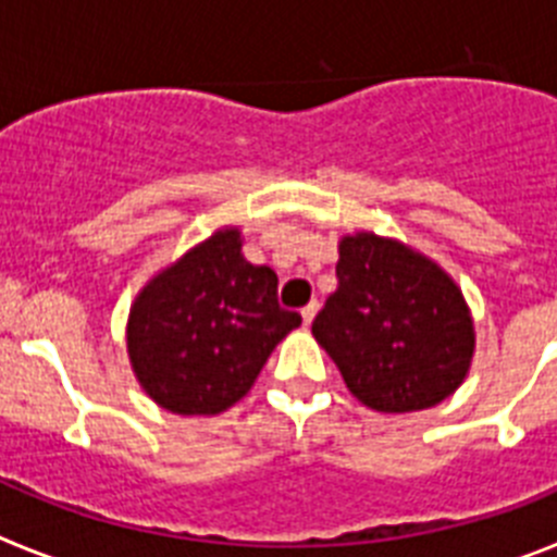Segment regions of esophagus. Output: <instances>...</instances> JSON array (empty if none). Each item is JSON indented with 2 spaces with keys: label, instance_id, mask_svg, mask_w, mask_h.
<instances>
[{
  "label": "esophagus",
  "instance_id": "34e87169",
  "mask_svg": "<svg viewBox=\"0 0 557 557\" xmlns=\"http://www.w3.org/2000/svg\"><path fill=\"white\" fill-rule=\"evenodd\" d=\"M314 314H318V301H312L309 307L301 309V318H304V326H309V323L314 321Z\"/></svg>",
  "mask_w": 557,
  "mask_h": 557
}]
</instances>
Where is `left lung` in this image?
I'll return each instance as SVG.
<instances>
[{"label": "left lung", "instance_id": "1", "mask_svg": "<svg viewBox=\"0 0 557 557\" xmlns=\"http://www.w3.org/2000/svg\"><path fill=\"white\" fill-rule=\"evenodd\" d=\"M337 289L312 323L354 398L376 412L441 405L466 382L474 318L437 262L373 231L337 245Z\"/></svg>", "mask_w": 557, "mask_h": 557}]
</instances>
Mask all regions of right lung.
Wrapping results in <instances>:
<instances>
[{
  "mask_svg": "<svg viewBox=\"0 0 557 557\" xmlns=\"http://www.w3.org/2000/svg\"><path fill=\"white\" fill-rule=\"evenodd\" d=\"M278 278L243 256V231L209 239L152 275L127 314V357L141 391L175 416H218L253 387L301 314L278 307Z\"/></svg>",
  "mask_w": 557,
  "mask_h": 557,
  "instance_id": "right-lung-1",
  "label": "right lung"
}]
</instances>
